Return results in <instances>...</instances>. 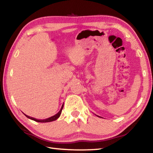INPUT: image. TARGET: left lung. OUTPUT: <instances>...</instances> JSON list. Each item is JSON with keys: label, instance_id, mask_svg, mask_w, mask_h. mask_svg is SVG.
<instances>
[{"label": "left lung", "instance_id": "obj_1", "mask_svg": "<svg viewBox=\"0 0 153 153\" xmlns=\"http://www.w3.org/2000/svg\"><path fill=\"white\" fill-rule=\"evenodd\" d=\"M98 117H99V116H98Z\"/></svg>", "mask_w": 153, "mask_h": 153}]
</instances>
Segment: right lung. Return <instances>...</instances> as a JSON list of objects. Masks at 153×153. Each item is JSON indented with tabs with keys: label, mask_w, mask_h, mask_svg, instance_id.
Returning a JSON list of instances; mask_svg holds the SVG:
<instances>
[{
	"label": "right lung",
	"mask_w": 153,
	"mask_h": 153,
	"mask_svg": "<svg viewBox=\"0 0 153 153\" xmlns=\"http://www.w3.org/2000/svg\"><path fill=\"white\" fill-rule=\"evenodd\" d=\"M63 105H64V104H63L62 105L61 109H60V111H59L57 113H56V115H53V116H52V117H49V118L45 119L40 120V119H37L33 118V117H29V116H28V115H25V116L27 117V118L30 119H31V120H34V121H36V122H38V123H48V122H51V121H53V120H56V119H57L59 118V117H60V114H61L62 108H63Z\"/></svg>",
	"instance_id": "obj_1"
}]
</instances>
